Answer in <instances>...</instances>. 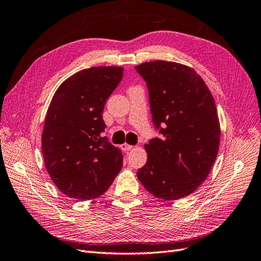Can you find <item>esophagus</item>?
Listing matches in <instances>:
<instances>
[{
    "label": "esophagus",
    "mask_w": 261,
    "mask_h": 261,
    "mask_svg": "<svg viewBox=\"0 0 261 261\" xmlns=\"http://www.w3.org/2000/svg\"><path fill=\"white\" fill-rule=\"evenodd\" d=\"M120 147H121V150L122 151H124V152H126V151H130V150H132V145H129V144H126V143H123V144H121L120 145Z\"/></svg>",
    "instance_id": "esophagus-1"
}]
</instances>
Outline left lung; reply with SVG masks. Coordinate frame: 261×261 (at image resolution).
<instances>
[{"instance_id":"8db88e82","label":"left lung","mask_w":261,"mask_h":261,"mask_svg":"<svg viewBox=\"0 0 261 261\" xmlns=\"http://www.w3.org/2000/svg\"><path fill=\"white\" fill-rule=\"evenodd\" d=\"M136 69L150 92L154 124H164L163 137L144 145L147 161L137 176L155 198H185L205 180L219 152L221 128L214 98L188 65L156 60Z\"/></svg>"}]
</instances>
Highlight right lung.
Segmentation results:
<instances>
[{
    "mask_svg": "<svg viewBox=\"0 0 261 261\" xmlns=\"http://www.w3.org/2000/svg\"><path fill=\"white\" fill-rule=\"evenodd\" d=\"M122 74V66L82 70L50 101L41 135L43 161L51 180L69 198H98L122 168V152L101 137L103 107Z\"/></svg>",
    "mask_w": 261,
    "mask_h": 261,
    "instance_id": "right-lung-1",
    "label": "right lung"
}]
</instances>
